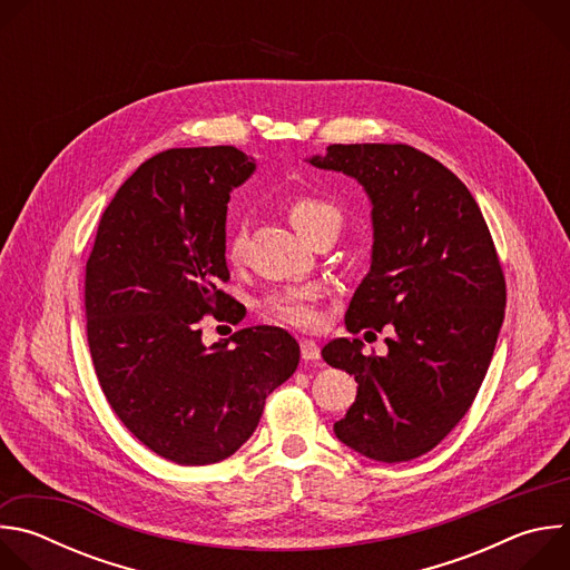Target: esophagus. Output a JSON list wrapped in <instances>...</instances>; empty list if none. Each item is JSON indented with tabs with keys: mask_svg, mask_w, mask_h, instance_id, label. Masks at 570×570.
Wrapping results in <instances>:
<instances>
[{
	"mask_svg": "<svg viewBox=\"0 0 570 570\" xmlns=\"http://www.w3.org/2000/svg\"><path fill=\"white\" fill-rule=\"evenodd\" d=\"M299 354H302V358L308 363V361H317L320 358V347H317V343L315 341H302L299 343Z\"/></svg>",
	"mask_w": 570,
	"mask_h": 570,
	"instance_id": "obj_1",
	"label": "esophagus"
}]
</instances>
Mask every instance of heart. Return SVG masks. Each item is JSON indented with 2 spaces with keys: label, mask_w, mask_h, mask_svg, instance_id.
<instances>
[{
  "label": "heart",
  "mask_w": 570,
  "mask_h": 570,
  "mask_svg": "<svg viewBox=\"0 0 570 570\" xmlns=\"http://www.w3.org/2000/svg\"><path fill=\"white\" fill-rule=\"evenodd\" d=\"M286 214L293 227L304 238H308L322 227H330V225L341 227V214L334 205L306 194L291 196L286 200ZM243 248H246V225H243V220H236L227 236V259L238 262L243 257ZM266 311L271 317L293 324V327H311L315 322V311L308 293H288V295L273 297L268 299Z\"/></svg>",
  "instance_id": "b5f03b06"
}]
</instances>
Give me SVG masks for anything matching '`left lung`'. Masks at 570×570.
I'll return each mask as SVG.
<instances>
[{
	"instance_id": "8db88e82",
	"label": "left lung",
	"mask_w": 570,
	"mask_h": 570,
	"mask_svg": "<svg viewBox=\"0 0 570 570\" xmlns=\"http://www.w3.org/2000/svg\"><path fill=\"white\" fill-rule=\"evenodd\" d=\"M308 161L370 196L372 266L345 327L390 332L385 356H365L361 338L322 347L358 383L334 433L379 462L420 458L466 415L494 356L505 277L490 227L462 180L409 144H332Z\"/></svg>"
}]
</instances>
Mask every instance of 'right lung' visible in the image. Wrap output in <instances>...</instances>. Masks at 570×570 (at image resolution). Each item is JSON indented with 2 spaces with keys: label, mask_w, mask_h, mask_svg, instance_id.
<instances>
[{
  "label": "right lung",
  "mask_w": 570,
  "mask_h": 570,
  "mask_svg": "<svg viewBox=\"0 0 570 570\" xmlns=\"http://www.w3.org/2000/svg\"><path fill=\"white\" fill-rule=\"evenodd\" d=\"M253 171L234 146L146 159L106 207L86 266L88 345L110 409L144 446L185 466L229 458L299 363L297 341L268 324L203 345L205 315L238 320L220 288L225 218L229 191Z\"/></svg>",
  "instance_id": "1"
}]
</instances>
